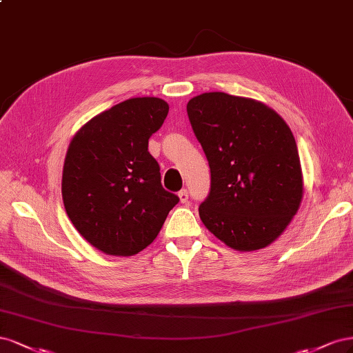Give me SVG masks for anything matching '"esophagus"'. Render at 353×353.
Listing matches in <instances>:
<instances>
[{"mask_svg":"<svg viewBox=\"0 0 353 353\" xmlns=\"http://www.w3.org/2000/svg\"><path fill=\"white\" fill-rule=\"evenodd\" d=\"M179 199H180V203H182V204H188L189 203V194H188L186 189L180 190V192H179Z\"/></svg>","mask_w":353,"mask_h":353,"instance_id":"esophagus-1","label":"esophagus"}]
</instances>
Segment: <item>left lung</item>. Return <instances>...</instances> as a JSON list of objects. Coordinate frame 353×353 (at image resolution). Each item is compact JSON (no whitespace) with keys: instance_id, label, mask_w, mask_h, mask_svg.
I'll return each mask as SVG.
<instances>
[{"instance_id":"obj_1","label":"left lung","mask_w":353,"mask_h":353,"mask_svg":"<svg viewBox=\"0 0 353 353\" xmlns=\"http://www.w3.org/2000/svg\"><path fill=\"white\" fill-rule=\"evenodd\" d=\"M186 110L211 173L201 220L230 248L268 247L284 232L303 196L290 127L261 102L221 92L190 99Z\"/></svg>"}]
</instances>
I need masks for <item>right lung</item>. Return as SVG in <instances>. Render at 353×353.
Wrapping results in <instances>:
<instances>
[{
    "label": "right lung",
    "instance_id": "add662e5",
    "mask_svg": "<svg viewBox=\"0 0 353 353\" xmlns=\"http://www.w3.org/2000/svg\"><path fill=\"white\" fill-rule=\"evenodd\" d=\"M168 105L158 97L124 100L96 115L70 142L62 176L66 214L81 236L110 256H133L159 234L179 196L161 185L149 137Z\"/></svg>",
    "mask_w": 353,
    "mask_h": 353
}]
</instances>
